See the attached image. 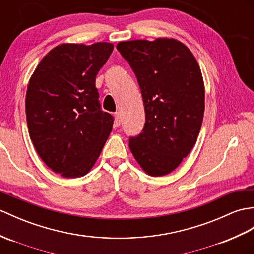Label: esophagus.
I'll use <instances>...</instances> for the list:
<instances>
[{"instance_id": "1", "label": "esophagus", "mask_w": 254, "mask_h": 254, "mask_svg": "<svg viewBox=\"0 0 254 254\" xmlns=\"http://www.w3.org/2000/svg\"><path fill=\"white\" fill-rule=\"evenodd\" d=\"M121 123V115L119 111H117V113H115V126L119 127Z\"/></svg>"}]
</instances>
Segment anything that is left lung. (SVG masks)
<instances>
[{
	"label": "left lung",
	"mask_w": 254,
	"mask_h": 254,
	"mask_svg": "<svg viewBox=\"0 0 254 254\" xmlns=\"http://www.w3.org/2000/svg\"><path fill=\"white\" fill-rule=\"evenodd\" d=\"M117 49L136 75L145 108V126L128 147L150 176H163L187 157L201 128L204 83L193 54L181 41H122Z\"/></svg>",
	"instance_id": "obj_1"
}]
</instances>
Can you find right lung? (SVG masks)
I'll return each instance as SVG.
<instances>
[{
  "label": "right lung",
  "mask_w": 254,
  "mask_h": 254,
  "mask_svg": "<svg viewBox=\"0 0 254 254\" xmlns=\"http://www.w3.org/2000/svg\"><path fill=\"white\" fill-rule=\"evenodd\" d=\"M114 44L63 43L41 60L26 93V117L38 155L53 172L75 179L95 164L114 118L100 110L97 72Z\"/></svg>",
  "instance_id": "obj_1"
}]
</instances>
